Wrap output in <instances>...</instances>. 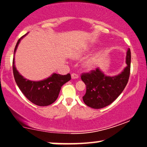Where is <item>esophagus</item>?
<instances>
[{
    "mask_svg": "<svg viewBox=\"0 0 147 147\" xmlns=\"http://www.w3.org/2000/svg\"><path fill=\"white\" fill-rule=\"evenodd\" d=\"M78 74H74V73H73V74H71V78H72V79H77V78H78Z\"/></svg>",
    "mask_w": 147,
    "mask_h": 147,
    "instance_id": "1",
    "label": "esophagus"
}]
</instances>
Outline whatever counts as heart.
<instances>
[{
  "label": "heart",
  "mask_w": 147,
  "mask_h": 147,
  "mask_svg": "<svg viewBox=\"0 0 147 147\" xmlns=\"http://www.w3.org/2000/svg\"><path fill=\"white\" fill-rule=\"evenodd\" d=\"M91 49L90 45H84L82 47L76 49L73 52L70 53V57L74 59H79L84 57L90 52ZM100 55L98 53L92 54L84 60L82 62V67L86 71H90L94 69L97 66L99 60Z\"/></svg>",
  "instance_id": "obj_1"
}]
</instances>
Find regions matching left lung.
I'll return each instance as SVG.
<instances>
[{
	"label": "left lung",
	"mask_w": 147,
	"mask_h": 147,
	"mask_svg": "<svg viewBox=\"0 0 147 147\" xmlns=\"http://www.w3.org/2000/svg\"><path fill=\"white\" fill-rule=\"evenodd\" d=\"M127 66L120 73L115 76H107L100 68L90 73L82 74L81 79L86 86L83 101L93 109H101L109 105L121 94L127 85L130 73L131 52H126Z\"/></svg>",
	"instance_id": "obj_1"
}]
</instances>
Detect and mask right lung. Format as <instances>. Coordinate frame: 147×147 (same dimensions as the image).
<instances>
[{"label":"right lung","mask_w":147,"mask_h":147,"mask_svg":"<svg viewBox=\"0 0 147 147\" xmlns=\"http://www.w3.org/2000/svg\"><path fill=\"white\" fill-rule=\"evenodd\" d=\"M27 34L28 32L21 37L15 47L13 59V76L20 90L30 101L38 106L50 105L57 99L61 86L71 80V74L61 75L53 73L49 77L39 81H32L23 77L16 69L14 56L21 40Z\"/></svg>","instance_id":"1"}]
</instances>
